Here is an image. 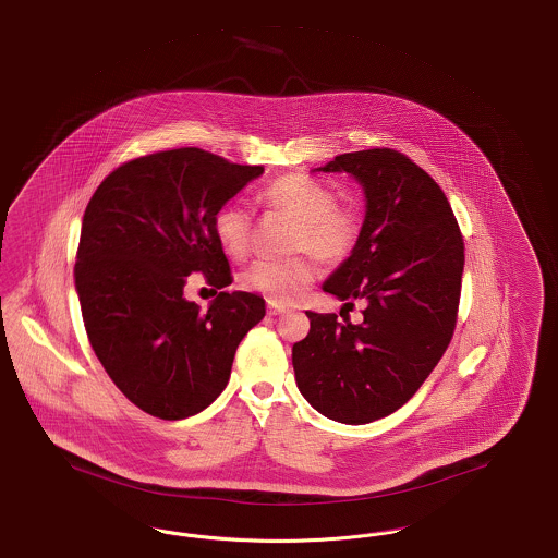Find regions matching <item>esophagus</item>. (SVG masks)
<instances>
[{"instance_id":"34e87169","label":"esophagus","mask_w":558,"mask_h":558,"mask_svg":"<svg viewBox=\"0 0 558 558\" xmlns=\"http://www.w3.org/2000/svg\"><path fill=\"white\" fill-rule=\"evenodd\" d=\"M268 313L269 315H282V313H287V307L284 305H278V303H268Z\"/></svg>"}]
</instances>
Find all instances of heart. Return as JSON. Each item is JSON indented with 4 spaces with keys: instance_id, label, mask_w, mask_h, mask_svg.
Listing matches in <instances>:
<instances>
[{
    "instance_id": "heart-1",
    "label": "heart",
    "mask_w": 558,
    "mask_h": 558,
    "mask_svg": "<svg viewBox=\"0 0 558 558\" xmlns=\"http://www.w3.org/2000/svg\"><path fill=\"white\" fill-rule=\"evenodd\" d=\"M262 201L296 222L294 246L310 251L326 264H338L357 245L361 220L353 207L336 205L335 193L305 174H290L269 182ZM214 232L223 251L243 257L251 236V211L243 203H226L214 216ZM317 276L312 257L257 259L245 271L246 289L271 303H292Z\"/></svg>"
}]
</instances>
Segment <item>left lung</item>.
Masks as SVG:
<instances>
[{"label":"left lung","instance_id":"8db88e82","mask_svg":"<svg viewBox=\"0 0 558 558\" xmlns=\"http://www.w3.org/2000/svg\"><path fill=\"white\" fill-rule=\"evenodd\" d=\"M317 172H347L365 195L357 245L324 292L365 305L361 324L307 312L292 347L299 392L340 424H369L409 401L452 338L465 246L442 189L392 149L336 156Z\"/></svg>","mask_w":558,"mask_h":558}]
</instances>
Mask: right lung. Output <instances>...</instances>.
Masks as SVG:
<instances>
[{
	"label": "right lung",
	"mask_w": 558,
	"mask_h": 558,
	"mask_svg": "<svg viewBox=\"0 0 558 558\" xmlns=\"http://www.w3.org/2000/svg\"><path fill=\"white\" fill-rule=\"evenodd\" d=\"M262 174L180 147L120 166L85 209L74 284L90 347L154 417L186 420L216 401L241 340L266 315V301L245 290H223L207 313L183 299L193 270L220 289L232 282L214 216Z\"/></svg>",
	"instance_id": "right-lung-1"
}]
</instances>
